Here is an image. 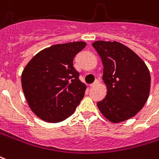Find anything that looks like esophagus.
I'll use <instances>...</instances> for the list:
<instances>
[{"mask_svg": "<svg viewBox=\"0 0 159 159\" xmlns=\"http://www.w3.org/2000/svg\"><path fill=\"white\" fill-rule=\"evenodd\" d=\"M98 83H99V81H98V80H95L94 83H92V84H90V87H95V86L98 84Z\"/></svg>", "mask_w": 159, "mask_h": 159, "instance_id": "1", "label": "esophagus"}]
</instances>
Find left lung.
I'll use <instances>...</instances> for the list:
<instances>
[{
    "label": "left lung",
    "mask_w": 159,
    "mask_h": 159,
    "mask_svg": "<svg viewBox=\"0 0 159 159\" xmlns=\"http://www.w3.org/2000/svg\"><path fill=\"white\" fill-rule=\"evenodd\" d=\"M92 45L102 60L103 80L108 89L98 108L113 123L133 117L148 98V68L136 53L119 42L98 40Z\"/></svg>",
    "instance_id": "left-lung-1"
}]
</instances>
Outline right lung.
I'll return each mask as SVG.
<instances>
[{
    "label": "right lung",
    "instance_id": "right-lung-1",
    "mask_svg": "<svg viewBox=\"0 0 159 159\" xmlns=\"http://www.w3.org/2000/svg\"><path fill=\"white\" fill-rule=\"evenodd\" d=\"M86 45L83 41L55 44L38 53L25 66L22 88L39 118L57 123L75 112L84 97L86 85L79 80L73 60Z\"/></svg>",
    "mask_w": 159,
    "mask_h": 159
}]
</instances>
